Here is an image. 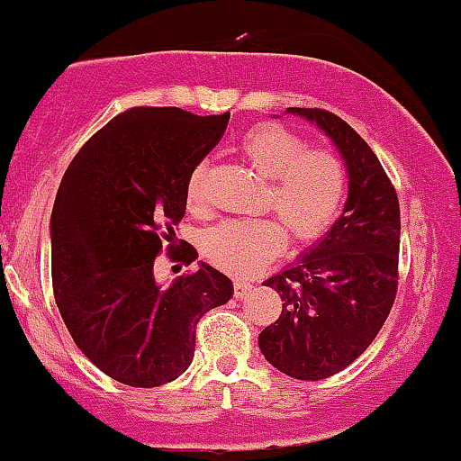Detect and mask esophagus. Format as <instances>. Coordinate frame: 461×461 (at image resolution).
I'll list each match as a JSON object with an SVG mask.
<instances>
[{
	"label": "esophagus",
	"mask_w": 461,
	"mask_h": 461,
	"mask_svg": "<svg viewBox=\"0 0 461 461\" xmlns=\"http://www.w3.org/2000/svg\"><path fill=\"white\" fill-rule=\"evenodd\" d=\"M249 290H252V284H249V281H245V279H236L234 281V294H236V297H245Z\"/></svg>",
	"instance_id": "obj_1"
}]
</instances>
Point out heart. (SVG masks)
Listing matches in <instances>:
<instances>
[{"mask_svg":"<svg viewBox=\"0 0 461 461\" xmlns=\"http://www.w3.org/2000/svg\"><path fill=\"white\" fill-rule=\"evenodd\" d=\"M239 150L270 180L266 207L275 216L227 218L207 227L200 249L213 266L234 275H249L281 252L285 226L290 239L308 243L329 230L347 194V167L330 149H308V141L281 123H261L245 132ZM189 207H204V167L186 177Z\"/></svg>","mask_w":461,"mask_h":461,"instance_id":"1","label":"heart"}]
</instances>
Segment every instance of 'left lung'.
Wrapping results in <instances>:
<instances>
[{"mask_svg": "<svg viewBox=\"0 0 461 461\" xmlns=\"http://www.w3.org/2000/svg\"><path fill=\"white\" fill-rule=\"evenodd\" d=\"M315 122L342 153L349 198L329 234L302 261L270 276L279 320L258 335L267 363L299 381L349 367L385 324L399 288L401 209L376 153L347 122L320 107H288Z\"/></svg>", "mask_w": 461, "mask_h": 461, "instance_id": "1", "label": "left lung"}]
</instances>
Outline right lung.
I'll return each mask as SVG.
<instances>
[{
    "instance_id": "add662e5",
    "label": "right lung",
    "mask_w": 461,
    "mask_h": 461,
    "mask_svg": "<svg viewBox=\"0 0 461 461\" xmlns=\"http://www.w3.org/2000/svg\"><path fill=\"white\" fill-rule=\"evenodd\" d=\"M230 112L195 117L180 107H131L85 141L58 186L51 213V281L76 347L114 381L159 387L186 372L195 326L230 302V276L200 263L171 284L155 258L189 266L176 248L186 177L221 141ZM180 270V267H177Z\"/></svg>"
}]
</instances>
